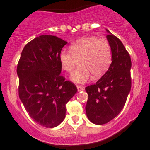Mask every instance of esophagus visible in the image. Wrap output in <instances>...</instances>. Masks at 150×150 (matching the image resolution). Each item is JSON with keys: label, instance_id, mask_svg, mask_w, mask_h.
Wrapping results in <instances>:
<instances>
[{"label": "esophagus", "instance_id": "34e87169", "mask_svg": "<svg viewBox=\"0 0 150 150\" xmlns=\"http://www.w3.org/2000/svg\"><path fill=\"white\" fill-rule=\"evenodd\" d=\"M77 88H78V91H83V90H84V87H83V86H77Z\"/></svg>", "mask_w": 150, "mask_h": 150}]
</instances>
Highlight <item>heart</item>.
<instances>
[{
  "mask_svg": "<svg viewBox=\"0 0 150 150\" xmlns=\"http://www.w3.org/2000/svg\"><path fill=\"white\" fill-rule=\"evenodd\" d=\"M59 59L62 68L70 74L79 62L81 66L71 80L77 83H84L91 75L96 79L107 72L112 62L111 46L105 38L96 36L83 38L69 46V51H61Z\"/></svg>",
  "mask_w": 150,
  "mask_h": 150,
  "instance_id": "obj_1",
  "label": "heart"
}]
</instances>
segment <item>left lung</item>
Returning a JSON list of instances; mask_svg holds the SVG:
<instances>
[{
  "label": "left lung",
  "mask_w": 150,
  "mask_h": 150,
  "mask_svg": "<svg viewBox=\"0 0 150 150\" xmlns=\"http://www.w3.org/2000/svg\"><path fill=\"white\" fill-rule=\"evenodd\" d=\"M107 32L112 62L96 83L86 88L88 94L86 115L96 125L110 122L120 112L131 88V57L120 39Z\"/></svg>",
  "instance_id": "obj_1"
}]
</instances>
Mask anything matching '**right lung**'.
Listing matches in <instances>:
<instances>
[{"label": "right lung", "instance_id": "right-lung-1", "mask_svg": "<svg viewBox=\"0 0 150 150\" xmlns=\"http://www.w3.org/2000/svg\"><path fill=\"white\" fill-rule=\"evenodd\" d=\"M67 43L50 35L36 37L25 45L17 64L19 99L30 117L46 128L63 121L66 104L78 91L60 75L59 56Z\"/></svg>", "mask_w": 150, "mask_h": 150}]
</instances>
